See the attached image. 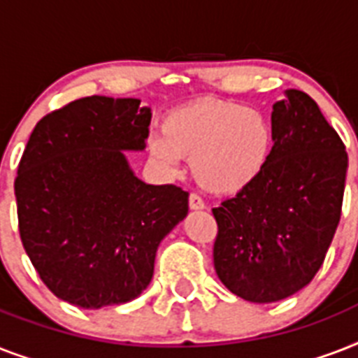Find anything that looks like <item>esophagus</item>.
<instances>
[{
    "label": "esophagus",
    "instance_id": "esophagus-1",
    "mask_svg": "<svg viewBox=\"0 0 358 358\" xmlns=\"http://www.w3.org/2000/svg\"><path fill=\"white\" fill-rule=\"evenodd\" d=\"M204 206H206V204H204V201H202L201 196L196 195V193H191V195H189V208H191V210H202Z\"/></svg>",
    "mask_w": 358,
    "mask_h": 358
}]
</instances>
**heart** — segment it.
Masks as SVG:
<instances>
[{
    "label": "heart",
    "mask_w": 358,
    "mask_h": 358,
    "mask_svg": "<svg viewBox=\"0 0 358 358\" xmlns=\"http://www.w3.org/2000/svg\"><path fill=\"white\" fill-rule=\"evenodd\" d=\"M150 154L165 167L189 159L193 176L210 193L234 195L262 174L273 148V126L260 109L204 98L173 109Z\"/></svg>",
    "instance_id": "heart-1"
}]
</instances>
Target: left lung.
Instances as JSON below:
<instances>
[{
  "mask_svg": "<svg viewBox=\"0 0 358 358\" xmlns=\"http://www.w3.org/2000/svg\"><path fill=\"white\" fill-rule=\"evenodd\" d=\"M273 148L262 174L213 208V266L238 297L286 299L322 267L342 215L348 152L306 92L273 106Z\"/></svg>",
  "mask_w": 358,
  "mask_h": 358,
  "instance_id": "left-lung-1",
  "label": "left lung"
}]
</instances>
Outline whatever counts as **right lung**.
Segmentation results:
<instances>
[{
    "instance_id": "1",
    "label": "right lung",
    "mask_w": 358,
    "mask_h": 358,
    "mask_svg": "<svg viewBox=\"0 0 358 358\" xmlns=\"http://www.w3.org/2000/svg\"><path fill=\"white\" fill-rule=\"evenodd\" d=\"M87 96L36 122L14 195L22 245L41 280L80 308L122 305L150 284L157 245L187 215L189 193L150 185L122 150H143L150 109Z\"/></svg>"
}]
</instances>
